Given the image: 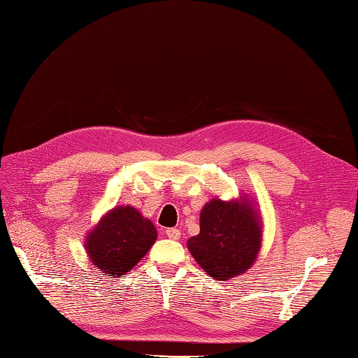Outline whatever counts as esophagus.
Listing matches in <instances>:
<instances>
[{
    "mask_svg": "<svg viewBox=\"0 0 358 358\" xmlns=\"http://www.w3.org/2000/svg\"><path fill=\"white\" fill-rule=\"evenodd\" d=\"M166 236L169 237V239H173V241H178L180 237V231L178 229H167L166 230Z\"/></svg>",
    "mask_w": 358,
    "mask_h": 358,
    "instance_id": "esophagus-1",
    "label": "esophagus"
}]
</instances>
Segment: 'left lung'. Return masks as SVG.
<instances>
[{
    "label": "left lung",
    "mask_w": 358,
    "mask_h": 358,
    "mask_svg": "<svg viewBox=\"0 0 358 358\" xmlns=\"http://www.w3.org/2000/svg\"><path fill=\"white\" fill-rule=\"evenodd\" d=\"M209 276L227 280L251 267L262 248V221L251 201L213 199L200 213V233L187 242Z\"/></svg>",
    "instance_id": "8db88e82"
}]
</instances>
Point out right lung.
<instances>
[{
	"instance_id": "right-lung-1",
	"label": "right lung",
	"mask_w": 358,
	"mask_h": 358,
	"mask_svg": "<svg viewBox=\"0 0 358 358\" xmlns=\"http://www.w3.org/2000/svg\"><path fill=\"white\" fill-rule=\"evenodd\" d=\"M157 229L133 206L106 213L85 242L92 264L107 276L129 272L157 241Z\"/></svg>"
}]
</instances>
